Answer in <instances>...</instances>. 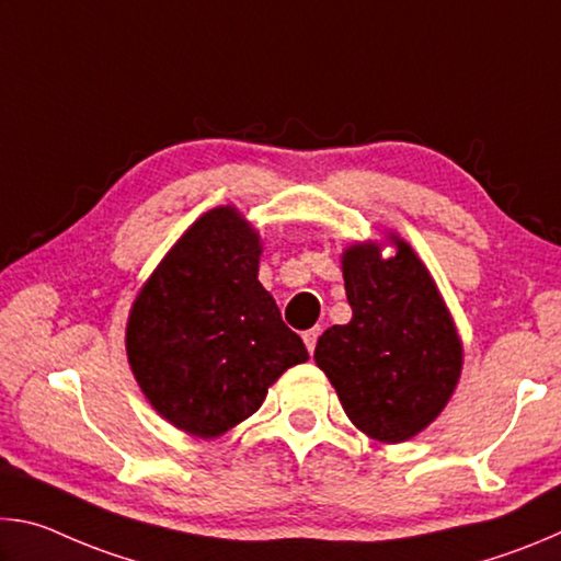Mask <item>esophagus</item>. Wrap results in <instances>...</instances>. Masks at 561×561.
Listing matches in <instances>:
<instances>
[{"mask_svg": "<svg viewBox=\"0 0 561 561\" xmlns=\"http://www.w3.org/2000/svg\"><path fill=\"white\" fill-rule=\"evenodd\" d=\"M319 334H321V329L319 327H314V329H307L301 334V339H304V344H307V348H309V354H314V348H317V339H319Z\"/></svg>", "mask_w": 561, "mask_h": 561, "instance_id": "34e87169", "label": "esophagus"}]
</instances>
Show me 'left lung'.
<instances>
[{"mask_svg": "<svg viewBox=\"0 0 561 561\" xmlns=\"http://www.w3.org/2000/svg\"><path fill=\"white\" fill-rule=\"evenodd\" d=\"M381 260L374 244L344 254L348 324L327 329L314 360L358 431L401 443L435 421L462 366V346L428 270L405 242Z\"/></svg>", "mask_w": 561, "mask_h": 561, "instance_id": "obj_1", "label": "left lung"}]
</instances>
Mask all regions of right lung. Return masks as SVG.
<instances>
[{"label":"right lung","instance_id":"add662e5","mask_svg":"<svg viewBox=\"0 0 561 561\" xmlns=\"http://www.w3.org/2000/svg\"><path fill=\"white\" fill-rule=\"evenodd\" d=\"M260 234L232 207L203 215L140 289L128 360L156 411L197 438L230 431L309 358L257 282Z\"/></svg>","mask_w":561,"mask_h":561}]
</instances>
